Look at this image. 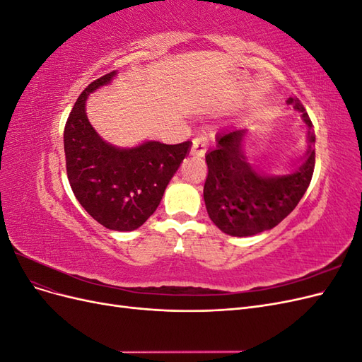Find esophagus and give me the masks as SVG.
<instances>
[{
    "label": "esophagus",
    "instance_id": "obj_1",
    "mask_svg": "<svg viewBox=\"0 0 362 362\" xmlns=\"http://www.w3.org/2000/svg\"><path fill=\"white\" fill-rule=\"evenodd\" d=\"M208 148V140L204 136H198L193 139V146H192V156L196 157H204Z\"/></svg>",
    "mask_w": 362,
    "mask_h": 362
}]
</instances>
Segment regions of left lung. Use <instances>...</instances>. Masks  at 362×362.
Listing matches in <instances>:
<instances>
[{"label":"left lung","instance_id":"8db88e82","mask_svg":"<svg viewBox=\"0 0 362 362\" xmlns=\"http://www.w3.org/2000/svg\"><path fill=\"white\" fill-rule=\"evenodd\" d=\"M287 104L300 112L303 124L308 127V149L299 161L288 163L287 172L270 173L252 166L243 149L247 129L217 133L216 146L206 152V213L228 235L250 237L275 228L294 210L308 189L315 163L313 124L298 98H288Z\"/></svg>","mask_w":362,"mask_h":362}]
</instances>
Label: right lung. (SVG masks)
<instances>
[{"label": "right lung", "instance_id": "1", "mask_svg": "<svg viewBox=\"0 0 362 362\" xmlns=\"http://www.w3.org/2000/svg\"><path fill=\"white\" fill-rule=\"evenodd\" d=\"M117 71L86 87L64 127V156L75 198L98 223L134 231L154 214L169 181L187 157L192 141L164 145L146 140L133 148L105 141L86 115L90 93L110 84Z\"/></svg>", "mask_w": 362, "mask_h": 362}]
</instances>
